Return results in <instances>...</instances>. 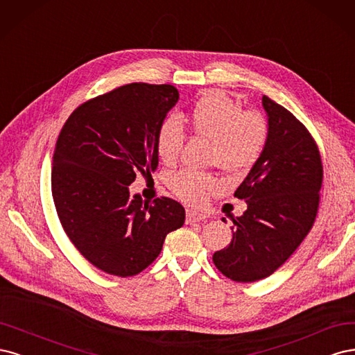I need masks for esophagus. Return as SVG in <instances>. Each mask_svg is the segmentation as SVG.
Instances as JSON below:
<instances>
[{"label":"esophagus","mask_w":355,"mask_h":355,"mask_svg":"<svg viewBox=\"0 0 355 355\" xmlns=\"http://www.w3.org/2000/svg\"><path fill=\"white\" fill-rule=\"evenodd\" d=\"M186 216H187V218H186L187 224H194V223H199V221H203L205 218H207V215L202 214V212L194 211V209H187V215Z\"/></svg>","instance_id":"esophagus-1"}]
</instances>
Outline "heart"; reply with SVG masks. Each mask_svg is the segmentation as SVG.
<instances>
[{
    "instance_id": "1",
    "label": "heart",
    "mask_w": 355,
    "mask_h": 355,
    "mask_svg": "<svg viewBox=\"0 0 355 355\" xmlns=\"http://www.w3.org/2000/svg\"><path fill=\"white\" fill-rule=\"evenodd\" d=\"M189 131L211 143L209 164L230 175L249 173L264 150L268 123L262 113L243 110L240 103L220 91L203 93L182 116ZM184 134L180 125L166 119L156 134V153L166 165L177 162ZM218 186L215 177L196 171H181L171 180V189L182 200L200 203Z\"/></svg>"
}]
</instances>
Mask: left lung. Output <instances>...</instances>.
Returning a JSON list of instances; mask_svg holds the SVG:
<instances>
[{
  "label": "left lung",
  "instance_id": "obj_1",
  "mask_svg": "<svg viewBox=\"0 0 355 355\" xmlns=\"http://www.w3.org/2000/svg\"><path fill=\"white\" fill-rule=\"evenodd\" d=\"M262 106L267 143L234 191L248 209L232 218L230 245L212 257L225 277L242 283L271 276L301 245L314 224L323 181L322 157L311 134L267 96Z\"/></svg>",
  "mask_w": 355,
  "mask_h": 355
}]
</instances>
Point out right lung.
Listing matches in <instances>:
<instances>
[{
  "label": "right lung",
  "instance_id": "1",
  "mask_svg": "<svg viewBox=\"0 0 355 355\" xmlns=\"http://www.w3.org/2000/svg\"><path fill=\"white\" fill-rule=\"evenodd\" d=\"M180 94L173 85L134 83L73 110L57 139L51 193L67 237L91 264L130 277L161 254L186 220L169 198L148 205L130 194L137 174L157 168L156 134Z\"/></svg>",
  "mask_w": 355,
  "mask_h": 355
}]
</instances>
